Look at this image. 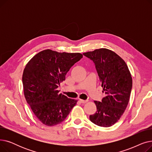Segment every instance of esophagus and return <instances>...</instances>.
<instances>
[{
	"label": "esophagus",
	"mask_w": 152,
	"mask_h": 152,
	"mask_svg": "<svg viewBox=\"0 0 152 152\" xmlns=\"http://www.w3.org/2000/svg\"><path fill=\"white\" fill-rule=\"evenodd\" d=\"M79 101H80V102H81L83 103H85L87 102V101H88V100H83V99H79Z\"/></svg>",
	"instance_id": "1"
}]
</instances>
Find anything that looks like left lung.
<instances>
[{
    "label": "left lung",
    "instance_id": "1",
    "mask_svg": "<svg viewBox=\"0 0 152 152\" xmlns=\"http://www.w3.org/2000/svg\"><path fill=\"white\" fill-rule=\"evenodd\" d=\"M94 62L105 97L102 102L94 101L96 113L90 120L101 127L115 124L128 105L132 86L130 71L124 60L115 52L105 48L83 53Z\"/></svg>",
    "mask_w": 152,
    "mask_h": 152
}]
</instances>
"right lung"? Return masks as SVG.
<instances>
[{
  "label": "right lung",
  "instance_id": "add662e5",
  "mask_svg": "<svg viewBox=\"0 0 152 152\" xmlns=\"http://www.w3.org/2000/svg\"><path fill=\"white\" fill-rule=\"evenodd\" d=\"M80 53L46 49L26 65L22 81L24 95L34 115L43 124L53 126L65 120L77 100L60 94L57 89L70 68L80 60Z\"/></svg>",
  "mask_w": 152,
  "mask_h": 152
}]
</instances>
